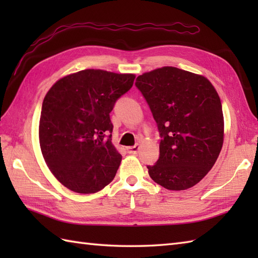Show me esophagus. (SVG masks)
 <instances>
[{
	"label": "esophagus",
	"instance_id": "1",
	"mask_svg": "<svg viewBox=\"0 0 258 258\" xmlns=\"http://www.w3.org/2000/svg\"><path fill=\"white\" fill-rule=\"evenodd\" d=\"M139 150H140V144H136L134 146L127 147V152L130 153V154H138Z\"/></svg>",
	"mask_w": 258,
	"mask_h": 258
}]
</instances>
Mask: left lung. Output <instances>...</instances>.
<instances>
[{"instance_id": "obj_1", "label": "left lung", "mask_w": 258, "mask_h": 258, "mask_svg": "<svg viewBox=\"0 0 258 258\" xmlns=\"http://www.w3.org/2000/svg\"><path fill=\"white\" fill-rule=\"evenodd\" d=\"M161 135L151 178L169 190L193 187L210 172L224 142L221 98L205 76L164 67L138 76Z\"/></svg>"}]
</instances>
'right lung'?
<instances>
[{
    "instance_id": "1",
    "label": "right lung",
    "mask_w": 258,
    "mask_h": 258,
    "mask_svg": "<svg viewBox=\"0 0 258 258\" xmlns=\"http://www.w3.org/2000/svg\"><path fill=\"white\" fill-rule=\"evenodd\" d=\"M134 74L83 70L53 84L44 97L38 139L47 167L59 183L80 194L96 193L115 177L122 155L112 143L109 118Z\"/></svg>"
}]
</instances>
